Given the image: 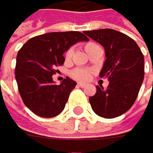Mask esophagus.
Segmentation results:
<instances>
[{"label":"esophagus","instance_id":"obj_1","mask_svg":"<svg viewBox=\"0 0 153 153\" xmlns=\"http://www.w3.org/2000/svg\"><path fill=\"white\" fill-rule=\"evenodd\" d=\"M77 85H78V87H80V88H85V83H78Z\"/></svg>","mask_w":153,"mask_h":153}]
</instances>
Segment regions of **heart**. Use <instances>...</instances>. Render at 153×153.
I'll use <instances>...</instances> for the list:
<instances>
[{"instance_id": "heart-1", "label": "heart", "mask_w": 153, "mask_h": 153, "mask_svg": "<svg viewBox=\"0 0 153 153\" xmlns=\"http://www.w3.org/2000/svg\"><path fill=\"white\" fill-rule=\"evenodd\" d=\"M96 45V44H93V43H89L88 45H85V50H89L90 48H92V46ZM72 52H73V49L70 48L68 50V52H66V57H70L71 55H72ZM71 75L73 76V77L75 79L77 80H83V81H85V80H88L89 79V76H90V73L88 72V70H85V69H80V68H77L72 71V73H71Z\"/></svg>"}]
</instances>
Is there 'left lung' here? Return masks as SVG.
I'll return each instance as SVG.
<instances>
[{"mask_svg": "<svg viewBox=\"0 0 153 153\" xmlns=\"http://www.w3.org/2000/svg\"><path fill=\"white\" fill-rule=\"evenodd\" d=\"M104 46L105 61L100 77H107V88L96 87L95 95L89 97L93 111L104 118H115L127 112L137 98L144 80V55L135 41L114 29L85 31Z\"/></svg>", "mask_w": 153, "mask_h": 153, "instance_id": "8db88e82", "label": "left lung"}]
</instances>
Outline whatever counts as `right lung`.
I'll list each match as a JSON object with an SVG mask.
<instances>
[{"label":"right lung","mask_w":153,"mask_h":153,"mask_svg":"<svg viewBox=\"0 0 153 153\" xmlns=\"http://www.w3.org/2000/svg\"><path fill=\"white\" fill-rule=\"evenodd\" d=\"M88 38L79 31L50 32L29 39L16 58L15 77L25 105L44 118L59 115L64 110L76 83L66 77L56 85L52 75L65 63L64 54L78 42Z\"/></svg>","instance_id":"right-lung-1"}]
</instances>
